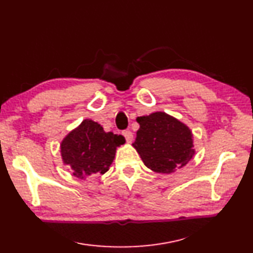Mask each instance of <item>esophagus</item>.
Segmentation results:
<instances>
[{
  "label": "esophagus",
  "instance_id": "1",
  "mask_svg": "<svg viewBox=\"0 0 253 253\" xmlns=\"http://www.w3.org/2000/svg\"><path fill=\"white\" fill-rule=\"evenodd\" d=\"M122 134L124 135L125 137V139H126V141L128 142V143H130V142L132 141V139H133V134H132V132L131 131H129V130H123L122 131Z\"/></svg>",
  "mask_w": 253,
  "mask_h": 253
}]
</instances>
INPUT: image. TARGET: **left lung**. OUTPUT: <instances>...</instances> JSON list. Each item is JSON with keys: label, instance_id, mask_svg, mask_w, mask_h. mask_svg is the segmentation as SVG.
Masks as SVG:
<instances>
[{"label": "left lung", "instance_id": "obj_1", "mask_svg": "<svg viewBox=\"0 0 253 253\" xmlns=\"http://www.w3.org/2000/svg\"><path fill=\"white\" fill-rule=\"evenodd\" d=\"M137 122L140 128L132 145L151 170L171 173L192 158V134L183 123L165 112L141 116Z\"/></svg>", "mask_w": 253, "mask_h": 253}]
</instances>
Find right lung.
Returning a JSON list of instances; mask_svg holds the SVG:
<instances>
[{
  "label": "right lung",
  "instance_id": "obj_1",
  "mask_svg": "<svg viewBox=\"0 0 253 253\" xmlns=\"http://www.w3.org/2000/svg\"><path fill=\"white\" fill-rule=\"evenodd\" d=\"M124 143L125 139L122 135L105 132L98 123L84 120L63 140L62 158L64 164L74 170L75 176L90 178L109 170L116 147Z\"/></svg>",
  "mask_w": 253,
  "mask_h": 253
}]
</instances>
